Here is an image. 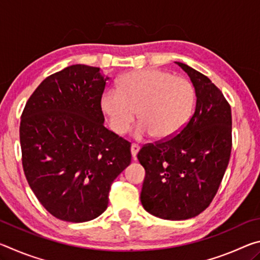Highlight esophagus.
Listing matches in <instances>:
<instances>
[{
  "label": "esophagus",
  "instance_id": "34e87169",
  "mask_svg": "<svg viewBox=\"0 0 260 260\" xmlns=\"http://www.w3.org/2000/svg\"><path fill=\"white\" fill-rule=\"evenodd\" d=\"M139 150H140V146H139V144H136V143L132 144V146H131V152H132V156H133L134 159L136 158V155H138Z\"/></svg>",
  "mask_w": 260,
  "mask_h": 260
}]
</instances>
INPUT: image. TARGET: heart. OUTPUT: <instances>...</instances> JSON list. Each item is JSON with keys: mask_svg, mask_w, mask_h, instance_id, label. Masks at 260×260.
<instances>
[{"mask_svg": "<svg viewBox=\"0 0 260 260\" xmlns=\"http://www.w3.org/2000/svg\"><path fill=\"white\" fill-rule=\"evenodd\" d=\"M118 89L105 90L101 105L111 129L119 135L133 124L138 111L141 122L136 136L169 140L184 128L195 104L191 82L165 70L127 73L118 82Z\"/></svg>", "mask_w": 260, "mask_h": 260, "instance_id": "b5f03b06", "label": "heart"}]
</instances>
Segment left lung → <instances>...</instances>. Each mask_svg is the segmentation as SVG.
I'll return each instance as SVG.
<instances>
[{
    "label": "left lung",
    "mask_w": 260,
    "mask_h": 260,
    "mask_svg": "<svg viewBox=\"0 0 260 260\" xmlns=\"http://www.w3.org/2000/svg\"><path fill=\"white\" fill-rule=\"evenodd\" d=\"M175 63L195 87V112L179 134L141 148L146 178L140 199L155 217L186 220L208 208L221 183L232 151V110L208 77Z\"/></svg>",
    "instance_id": "left-lung-1"
}]
</instances>
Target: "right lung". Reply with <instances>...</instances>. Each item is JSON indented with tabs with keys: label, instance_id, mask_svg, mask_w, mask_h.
Here are the masks:
<instances>
[{
	"label": "right lung",
	"instance_id": "1",
	"mask_svg": "<svg viewBox=\"0 0 260 260\" xmlns=\"http://www.w3.org/2000/svg\"><path fill=\"white\" fill-rule=\"evenodd\" d=\"M108 79L100 68L71 65L46 78L21 114L25 177L43 208L64 221L102 214L113 180L131 164V143L103 125Z\"/></svg>",
	"mask_w": 260,
	"mask_h": 260
}]
</instances>
